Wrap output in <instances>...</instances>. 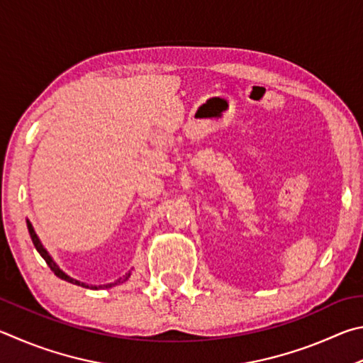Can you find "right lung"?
I'll return each mask as SVG.
<instances>
[{
  "label": "right lung",
  "instance_id": "right-lung-1",
  "mask_svg": "<svg viewBox=\"0 0 363 363\" xmlns=\"http://www.w3.org/2000/svg\"><path fill=\"white\" fill-rule=\"evenodd\" d=\"M27 226H28V233H30V236H31V240H33V244H35V247H36V250L40 252V255L44 258V262L48 263V266H49V268H50V271H52L57 277L63 279V281H67V282H69V284L81 285V287H86V289H89V285L82 284V282H79V281H74V279H72V277H69V276H67L65 272H63V271H60V269H59V266H57V264L52 262V258L49 257V253H48L46 250H44V247L41 245L40 239H38V236H36L35 231H33V228H31V225H30V221H27ZM129 276H130V272H129V274H125L124 277L118 279V281H114V282L108 284V285H104V287H113V285H118V284H121V282L127 281V279H129ZM91 287H92V285H91ZM100 287H101V285H100Z\"/></svg>",
  "mask_w": 363,
  "mask_h": 363
}]
</instances>
